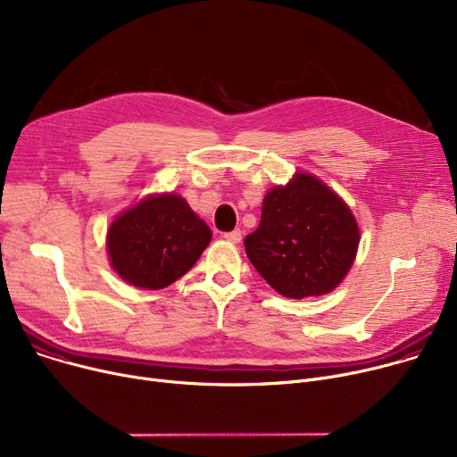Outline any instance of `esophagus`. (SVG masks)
<instances>
[{
  "instance_id": "esophagus-1",
  "label": "esophagus",
  "mask_w": 457,
  "mask_h": 457,
  "mask_svg": "<svg viewBox=\"0 0 457 457\" xmlns=\"http://www.w3.org/2000/svg\"><path fill=\"white\" fill-rule=\"evenodd\" d=\"M223 237H225L227 241H230V243H239V241H241V230H232V232L225 234Z\"/></svg>"
}]
</instances>
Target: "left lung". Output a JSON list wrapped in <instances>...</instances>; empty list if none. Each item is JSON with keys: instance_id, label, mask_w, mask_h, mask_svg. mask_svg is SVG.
Here are the masks:
<instances>
[{"instance_id": "left-lung-1", "label": "left lung", "mask_w": 457, "mask_h": 457, "mask_svg": "<svg viewBox=\"0 0 457 457\" xmlns=\"http://www.w3.org/2000/svg\"><path fill=\"white\" fill-rule=\"evenodd\" d=\"M359 243L347 203L317 175L295 171L287 185L267 190L245 251L276 293L302 300L335 291L353 267Z\"/></svg>"}]
</instances>
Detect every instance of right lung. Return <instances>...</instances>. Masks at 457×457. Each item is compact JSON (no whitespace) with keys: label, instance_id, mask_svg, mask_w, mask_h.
I'll return each mask as SVG.
<instances>
[{"label":"right lung","instance_id":"obj_1","mask_svg":"<svg viewBox=\"0 0 457 457\" xmlns=\"http://www.w3.org/2000/svg\"><path fill=\"white\" fill-rule=\"evenodd\" d=\"M212 239V230L175 192L148 194L108 227L106 251L122 282L159 291L187 274Z\"/></svg>","mask_w":457,"mask_h":457}]
</instances>
